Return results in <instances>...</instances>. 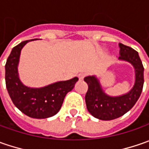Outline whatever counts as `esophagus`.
<instances>
[{
  "label": "esophagus",
  "instance_id": "esophagus-1",
  "mask_svg": "<svg viewBox=\"0 0 149 149\" xmlns=\"http://www.w3.org/2000/svg\"><path fill=\"white\" fill-rule=\"evenodd\" d=\"M85 75H86V74H85V73H80V74H79L78 77H79V79H84V78L85 77Z\"/></svg>",
  "mask_w": 149,
  "mask_h": 149
}]
</instances>
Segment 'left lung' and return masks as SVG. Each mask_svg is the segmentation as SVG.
I'll list each match as a JSON object with an SVG mask.
<instances>
[{
  "instance_id": "left-lung-1",
  "label": "left lung",
  "mask_w": 149,
  "mask_h": 149,
  "mask_svg": "<svg viewBox=\"0 0 149 149\" xmlns=\"http://www.w3.org/2000/svg\"><path fill=\"white\" fill-rule=\"evenodd\" d=\"M119 60L131 63L135 70V83L129 93L112 97L102 89L100 81L95 76H87L84 79L88 84L85 95V103L88 111L101 120H112L123 116L129 111L140 97L143 87V70L139 53L129 46L118 44Z\"/></svg>"
}]
</instances>
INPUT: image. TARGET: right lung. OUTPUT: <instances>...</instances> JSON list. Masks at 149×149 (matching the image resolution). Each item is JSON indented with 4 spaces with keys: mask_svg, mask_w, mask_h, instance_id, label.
<instances>
[{
    "mask_svg": "<svg viewBox=\"0 0 149 149\" xmlns=\"http://www.w3.org/2000/svg\"><path fill=\"white\" fill-rule=\"evenodd\" d=\"M30 40L22 41L15 46L9 55L5 66L6 89L15 106L26 115L34 118L52 117L60 111L66 94L73 89L79 79L74 77L42 88L24 85L19 79L17 66L20 50Z\"/></svg>",
    "mask_w": 149,
    "mask_h": 149,
    "instance_id": "obj_1",
    "label": "right lung"
}]
</instances>
